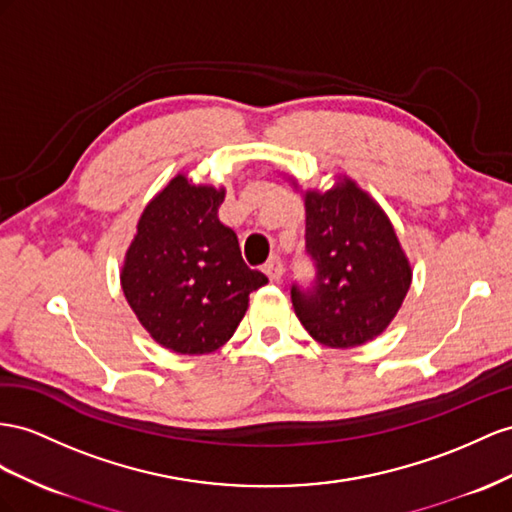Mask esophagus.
Instances as JSON below:
<instances>
[{"instance_id":"obj_1","label":"esophagus","mask_w":512,"mask_h":512,"mask_svg":"<svg viewBox=\"0 0 512 512\" xmlns=\"http://www.w3.org/2000/svg\"><path fill=\"white\" fill-rule=\"evenodd\" d=\"M264 272H266V277L272 281V283H277V281H281V277H283V264H281V259L279 257H272L268 264L264 266Z\"/></svg>"}]
</instances>
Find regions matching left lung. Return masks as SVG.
Segmentation results:
<instances>
[{
    "label": "left lung",
    "instance_id": "1",
    "mask_svg": "<svg viewBox=\"0 0 512 512\" xmlns=\"http://www.w3.org/2000/svg\"><path fill=\"white\" fill-rule=\"evenodd\" d=\"M305 248L316 268L309 287L292 285L300 324L331 348L361 346L396 318L411 287V264L387 214L344 177L305 194Z\"/></svg>",
    "mask_w": 512,
    "mask_h": 512
}]
</instances>
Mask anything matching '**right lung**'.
<instances>
[{"mask_svg": "<svg viewBox=\"0 0 512 512\" xmlns=\"http://www.w3.org/2000/svg\"><path fill=\"white\" fill-rule=\"evenodd\" d=\"M225 188L177 175L144 207L121 272L129 307L157 344L207 355L229 342L266 274L242 259L238 235L218 220Z\"/></svg>", "mask_w": 512, "mask_h": 512, "instance_id": "obj_1", "label": "right lung"}]
</instances>
